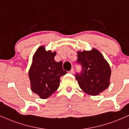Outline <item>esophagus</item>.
Here are the masks:
<instances>
[{
    "mask_svg": "<svg viewBox=\"0 0 129 129\" xmlns=\"http://www.w3.org/2000/svg\"><path fill=\"white\" fill-rule=\"evenodd\" d=\"M68 73H70V74H73V73H74V69L72 68V69L70 70V71L68 72Z\"/></svg>",
    "mask_w": 129,
    "mask_h": 129,
    "instance_id": "esophagus-1",
    "label": "esophagus"
}]
</instances>
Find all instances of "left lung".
I'll return each mask as SVG.
<instances>
[{
    "label": "left lung",
    "instance_id": "8db88e82",
    "mask_svg": "<svg viewBox=\"0 0 129 129\" xmlns=\"http://www.w3.org/2000/svg\"><path fill=\"white\" fill-rule=\"evenodd\" d=\"M77 62L82 66L81 74L76 75L80 87L89 95H98L110 86V65L95 48L89 51H77Z\"/></svg>",
    "mask_w": 129,
    "mask_h": 129
}]
</instances>
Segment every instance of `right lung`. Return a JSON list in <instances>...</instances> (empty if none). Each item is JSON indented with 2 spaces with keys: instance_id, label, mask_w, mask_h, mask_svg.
Here are the masks:
<instances>
[{
  "instance_id": "1",
  "label": "right lung",
  "mask_w": 129,
  "mask_h": 129,
  "mask_svg": "<svg viewBox=\"0 0 129 129\" xmlns=\"http://www.w3.org/2000/svg\"><path fill=\"white\" fill-rule=\"evenodd\" d=\"M56 52L46 51L45 46L37 49L33 56L28 71L31 90L41 99H46L59 86L60 78L67 74L62 68V62H56Z\"/></svg>"
}]
</instances>
